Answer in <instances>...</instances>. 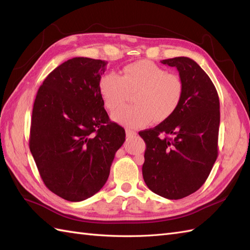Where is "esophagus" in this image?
<instances>
[{
	"label": "esophagus",
	"mask_w": 250,
	"mask_h": 250,
	"mask_svg": "<svg viewBox=\"0 0 250 250\" xmlns=\"http://www.w3.org/2000/svg\"><path fill=\"white\" fill-rule=\"evenodd\" d=\"M125 132H126V135H127V137H133V135L137 134V133H135L133 130H130V129H126V130H125Z\"/></svg>",
	"instance_id": "esophagus-1"
}]
</instances>
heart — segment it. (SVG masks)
Listing matches in <instances>:
<instances>
[{"label":"heart","instance_id":"b5f03b06","mask_svg":"<svg viewBox=\"0 0 250 250\" xmlns=\"http://www.w3.org/2000/svg\"><path fill=\"white\" fill-rule=\"evenodd\" d=\"M98 88L105 108L112 111L123 105L128 94L133 95L135 105L119 108L111 120L128 128H142L154 121L171 117L179 106L184 95L181 79L150 60L126 64L119 76L106 73L101 76Z\"/></svg>","mask_w":250,"mask_h":250}]
</instances>
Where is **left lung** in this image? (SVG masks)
Returning a JSON list of instances; mask_svg holds the SVG:
<instances>
[{
  "label": "left lung",
  "mask_w": 250,
  "mask_h": 250,
  "mask_svg": "<svg viewBox=\"0 0 250 250\" xmlns=\"http://www.w3.org/2000/svg\"><path fill=\"white\" fill-rule=\"evenodd\" d=\"M162 63L176 67L184 95L171 117L139 132L146 143L142 171L151 191L176 200L197 191L217 160L220 102L214 83L193 59Z\"/></svg>",
  "instance_id": "1"
}]
</instances>
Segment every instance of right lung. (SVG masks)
Wrapping results in <instances>:
<instances>
[{
	"instance_id": "add662e5",
	"label": "right lung",
	"mask_w": 250,
	"mask_h": 250,
	"mask_svg": "<svg viewBox=\"0 0 250 250\" xmlns=\"http://www.w3.org/2000/svg\"><path fill=\"white\" fill-rule=\"evenodd\" d=\"M107 62L69 59L53 70L33 105L29 146L43 184L67 201L99 192L125 141L109 120L98 88Z\"/></svg>"
}]
</instances>
